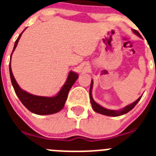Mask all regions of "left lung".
Masks as SVG:
<instances>
[{
  "instance_id": "left-lung-1",
  "label": "left lung",
  "mask_w": 156,
  "mask_h": 156,
  "mask_svg": "<svg viewBox=\"0 0 156 156\" xmlns=\"http://www.w3.org/2000/svg\"><path fill=\"white\" fill-rule=\"evenodd\" d=\"M133 32L136 35H137L138 37H141L140 34H139L137 30H133ZM92 87H93V80H91V83H90V103H91V105H92V108H93L94 111H95L96 112L98 113H100V114H102V115H108V116H119V115H124V114L127 113L128 112H129L131 109H133L134 108V106L137 104L140 99L141 98L142 96H140L137 100H136L132 104L129 105H126V107L122 108L121 110H111V109H107V108H103L102 106H101L100 105H98V103H96L94 101V100L92 98Z\"/></svg>"
}]
</instances>
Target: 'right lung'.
<instances>
[{"instance_id":"right-lung-1","label":"right lung","mask_w":156,"mask_h":156,"mask_svg":"<svg viewBox=\"0 0 156 156\" xmlns=\"http://www.w3.org/2000/svg\"><path fill=\"white\" fill-rule=\"evenodd\" d=\"M23 33V32H22L16 40L12 53L16 49ZM12 55H11V58H12ZM9 72H10V77L12 86H13L15 92L19 100L21 101L23 105L29 111L33 113L37 114V115H50V114L56 113L58 112L61 111L64 107L66 101L68 97L69 91L79 77L78 74L74 72L70 71L65 84L63 85L57 95L54 96V97H44V96H37V95L31 94L28 92L22 90L16 82L13 73H12L11 62L9 63Z\"/></svg>"}]
</instances>
